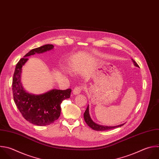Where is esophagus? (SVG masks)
<instances>
[{
	"label": "esophagus",
	"mask_w": 159,
	"mask_h": 159,
	"mask_svg": "<svg viewBox=\"0 0 159 159\" xmlns=\"http://www.w3.org/2000/svg\"><path fill=\"white\" fill-rule=\"evenodd\" d=\"M83 89V87L82 86H76L74 88L73 91V93L74 94H78L81 93V91Z\"/></svg>",
	"instance_id": "1"
}]
</instances>
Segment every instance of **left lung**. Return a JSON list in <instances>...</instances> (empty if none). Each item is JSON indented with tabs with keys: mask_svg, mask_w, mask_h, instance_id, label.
I'll use <instances>...</instances> for the list:
<instances>
[{
	"mask_svg": "<svg viewBox=\"0 0 159 159\" xmlns=\"http://www.w3.org/2000/svg\"><path fill=\"white\" fill-rule=\"evenodd\" d=\"M135 66L139 67L138 64L135 62V61H134V60H132ZM84 119L85 122H86V124L93 130H98V131H102V130H109V129H114L116 127H120L122 125H123L124 124L119 125H116V126H104V125H101L99 124H96L95 122H94L92 119L90 117L89 114V106L87 107L84 113Z\"/></svg>",
	"mask_w": 159,
	"mask_h": 159,
	"instance_id": "1",
	"label": "left lung"
}]
</instances>
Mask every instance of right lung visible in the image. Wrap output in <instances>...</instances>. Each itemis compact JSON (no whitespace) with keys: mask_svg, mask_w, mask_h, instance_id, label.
I'll return each mask as SVG.
<instances>
[{"mask_svg":"<svg viewBox=\"0 0 159 159\" xmlns=\"http://www.w3.org/2000/svg\"><path fill=\"white\" fill-rule=\"evenodd\" d=\"M54 48L47 44L32 49L17 63L12 79V91L14 102L22 116L33 124L43 126L53 123L61 113V103L70 98L71 89H52L45 94L34 95L27 93L20 83L21 70L28 60V57L42 53Z\"/></svg>","mask_w":159,"mask_h":159,"instance_id":"1","label":"right lung"}]
</instances>
